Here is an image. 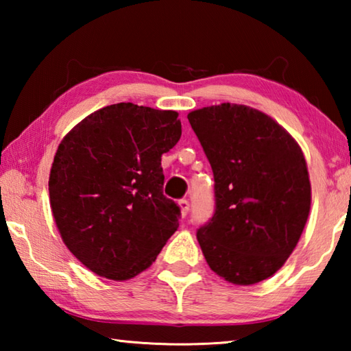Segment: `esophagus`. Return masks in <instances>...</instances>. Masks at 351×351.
Returning <instances> with one entry per match:
<instances>
[{"label": "esophagus", "instance_id": "34e87169", "mask_svg": "<svg viewBox=\"0 0 351 351\" xmlns=\"http://www.w3.org/2000/svg\"><path fill=\"white\" fill-rule=\"evenodd\" d=\"M178 206H180V209H181V215H182V217H186L187 213H189V209H190L189 199H186V198L180 199V201H178Z\"/></svg>", "mask_w": 351, "mask_h": 351}]
</instances>
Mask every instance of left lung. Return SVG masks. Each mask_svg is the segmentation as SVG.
<instances>
[{
	"label": "left lung",
	"mask_w": 351,
	"mask_h": 351,
	"mask_svg": "<svg viewBox=\"0 0 351 351\" xmlns=\"http://www.w3.org/2000/svg\"><path fill=\"white\" fill-rule=\"evenodd\" d=\"M187 119L215 180V212L197 232L207 265L234 285L274 276L311 207L302 148L274 119L246 105L204 106Z\"/></svg>",
	"instance_id": "obj_1"
}]
</instances>
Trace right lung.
Here are the masks:
<instances>
[{
	"label": "right lung",
	"mask_w": 351,
	"mask_h": 351,
	"mask_svg": "<svg viewBox=\"0 0 351 351\" xmlns=\"http://www.w3.org/2000/svg\"><path fill=\"white\" fill-rule=\"evenodd\" d=\"M181 138L176 111L114 104L64 136L49 175L62 240L94 274L128 280L145 271L178 229L162 193L161 156Z\"/></svg>",
	"instance_id": "right-lung-1"
}]
</instances>
